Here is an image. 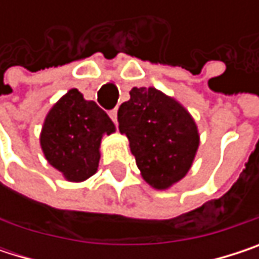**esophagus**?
Returning <instances> with one entry per match:
<instances>
[{"mask_svg":"<svg viewBox=\"0 0 259 259\" xmlns=\"http://www.w3.org/2000/svg\"><path fill=\"white\" fill-rule=\"evenodd\" d=\"M109 117L112 118L114 123H117V109H112V111L109 112Z\"/></svg>","mask_w":259,"mask_h":259,"instance_id":"obj_1","label":"esophagus"}]
</instances>
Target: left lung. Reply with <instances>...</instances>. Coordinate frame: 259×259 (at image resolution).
I'll return each instance as SVG.
<instances>
[{
    "mask_svg": "<svg viewBox=\"0 0 259 259\" xmlns=\"http://www.w3.org/2000/svg\"><path fill=\"white\" fill-rule=\"evenodd\" d=\"M118 124L142 179L153 189L166 190L186 177L199 147V132L180 102L154 87H135L118 109Z\"/></svg>",
    "mask_w": 259,
    "mask_h": 259,
    "instance_id": "8db88e82",
    "label": "left lung"
}]
</instances>
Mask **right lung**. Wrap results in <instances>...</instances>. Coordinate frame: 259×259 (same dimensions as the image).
<instances>
[{
    "mask_svg": "<svg viewBox=\"0 0 259 259\" xmlns=\"http://www.w3.org/2000/svg\"><path fill=\"white\" fill-rule=\"evenodd\" d=\"M114 132L108 114L72 88L49 109L40 147L48 163L66 180L80 183L97 172L102 138Z\"/></svg>",
    "mask_w": 259,
    "mask_h": 259,
    "instance_id": "add662e5",
    "label": "right lung"
}]
</instances>
